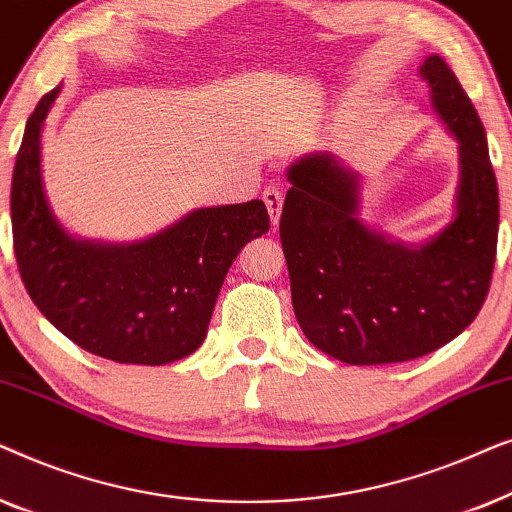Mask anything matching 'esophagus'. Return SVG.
Masks as SVG:
<instances>
[{
	"mask_svg": "<svg viewBox=\"0 0 512 512\" xmlns=\"http://www.w3.org/2000/svg\"><path fill=\"white\" fill-rule=\"evenodd\" d=\"M263 202L268 207V214L272 219V226H277L279 216H282V207H284V193L279 186H268L263 191Z\"/></svg>",
	"mask_w": 512,
	"mask_h": 512,
	"instance_id": "esophagus-1",
	"label": "esophagus"
}]
</instances>
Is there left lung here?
<instances>
[{
    "instance_id": "1",
    "label": "left lung",
    "mask_w": 512,
    "mask_h": 512,
    "mask_svg": "<svg viewBox=\"0 0 512 512\" xmlns=\"http://www.w3.org/2000/svg\"><path fill=\"white\" fill-rule=\"evenodd\" d=\"M431 111L457 142L454 216L424 242L361 219V177L331 151L289 165L279 235L305 338L349 366L436 352L478 317L492 282L499 188L478 111L440 55L419 65Z\"/></svg>"
}]
</instances>
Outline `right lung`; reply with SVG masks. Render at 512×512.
<instances>
[{
    "label": "right lung",
    "mask_w": 512,
    "mask_h": 512,
    "mask_svg": "<svg viewBox=\"0 0 512 512\" xmlns=\"http://www.w3.org/2000/svg\"><path fill=\"white\" fill-rule=\"evenodd\" d=\"M62 86L25 125L11 184L13 249L32 303L86 352L165 366L193 354L242 247L268 233L263 200L193 209L135 242L76 237L46 198L41 132Z\"/></svg>",
    "instance_id": "1"
}]
</instances>
